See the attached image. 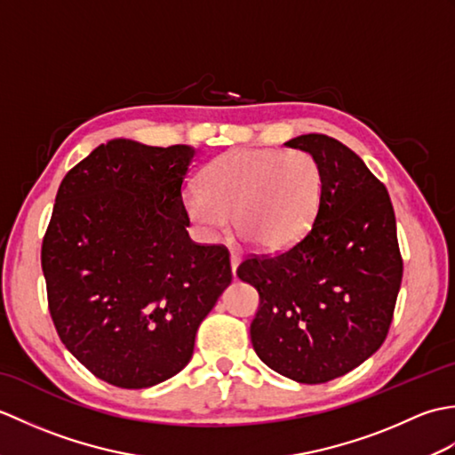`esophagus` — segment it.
I'll return each instance as SVG.
<instances>
[{"instance_id": "esophagus-1", "label": "esophagus", "mask_w": 455, "mask_h": 455, "mask_svg": "<svg viewBox=\"0 0 455 455\" xmlns=\"http://www.w3.org/2000/svg\"><path fill=\"white\" fill-rule=\"evenodd\" d=\"M238 264H240V256L235 252V250H230V267H233V275H236Z\"/></svg>"}]
</instances>
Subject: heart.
Segmentation results:
<instances>
[{
	"label": "heart",
	"mask_w": 455,
	"mask_h": 455,
	"mask_svg": "<svg viewBox=\"0 0 455 455\" xmlns=\"http://www.w3.org/2000/svg\"><path fill=\"white\" fill-rule=\"evenodd\" d=\"M323 172L305 150L238 148L212 160L201 189L183 197L186 215L205 238L228 225L258 248L277 252L311 228L321 205Z\"/></svg>",
	"instance_id": "b5f03b06"
}]
</instances>
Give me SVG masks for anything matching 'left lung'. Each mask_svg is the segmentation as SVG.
<instances>
[{
	"label": "left lung",
	"instance_id": "obj_1",
	"mask_svg": "<svg viewBox=\"0 0 455 455\" xmlns=\"http://www.w3.org/2000/svg\"><path fill=\"white\" fill-rule=\"evenodd\" d=\"M323 172L308 233L282 254L252 256L236 275L259 307L252 346L267 367L297 383L336 379L379 350L391 326L403 259L389 193L355 152L326 134H301Z\"/></svg>",
	"mask_w": 455,
	"mask_h": 455
}]
</instances>
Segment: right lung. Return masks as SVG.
<instances>
[{
    "label": "right lung",
    "mask_w": 455,
    "mask_h": 455,
    "mask_svg": "<svg viewBox=\"0 0 455 455\" xmlns=\"http://www.w3.org/2000/svg\"><path fill=\"white\" fill-rule=\"evenodd\" d=\"M196 148L100 144L66 173L43 240L56 332L76 360L123 389L180 373L197 328L233 282L228 250L188 235Z\"/></svg>",
    "instance_id": "right-lung-1"
}]
</instances>
